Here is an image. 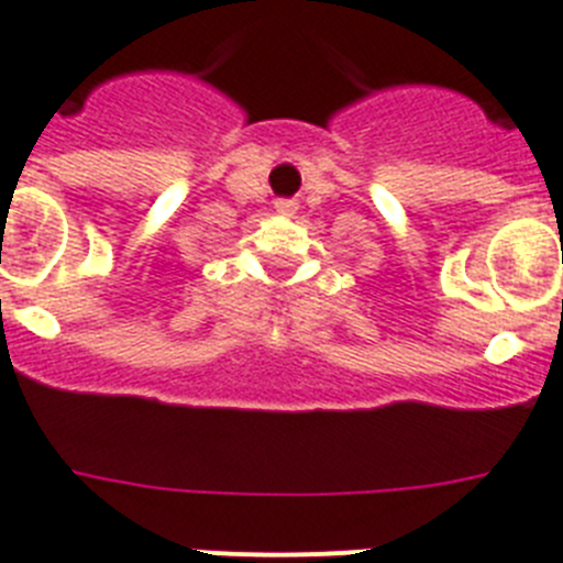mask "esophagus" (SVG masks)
Wrapping results in <instances>:
<instances>
[{
  "mask_svg": "<svg viewBox=\"0 0 563 563\" xmlns=\"http://www.w3.org/2000/svg\"><path fill=\"white\" fill-rule=\"evenodd\" d=\"M276 212L282 218H292V216H296V201H290V198H278Z\"/></svg>",
  "mask_w": 563,
  "mask_h": 563,
  "instance_id": "obj_1",
  "label": "esophagus"
}]
</instances>
